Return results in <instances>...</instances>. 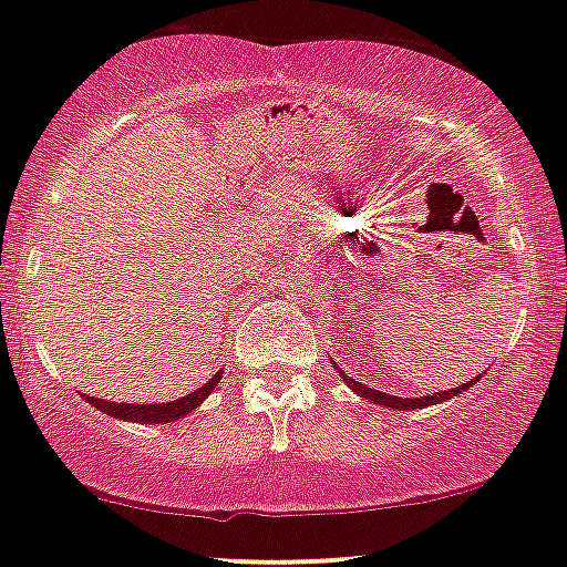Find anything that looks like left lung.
I'll return each mask as SVG.
<instances>
[{
	"instance_id": "8db88e82",
	"label": "left lung",
	"mask_w": 567,
	"mask_h": 567,
	"mask_svg": "<svg viewBox=\"0 0 567 567\" xmlns=\"http://www.w3.org/2000/svg\"><path fill=\"white\" fill-rule=\"evenodd\" d=\"M331 365H337V362L331 360ZM339 370V368H337ZM344 375V381L349 383V386H352L354 391H358V394H362L365 396V400H370V402H375V404H386V408H391V410H417V408H425V404H436V402H444V400H450V396H457L460 391H465V389H471L473 383H476V379H471L467 383H463V386H457V389H450V391H436V394H429V396H423V400H402V396H391V394H386V391H379V389H368L365 383H358L354 379H349L347 373H341Z\"/></svg>"
}]
</instances>
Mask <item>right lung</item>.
<instances>
[{
    "mask_svg": "<svg viewBox=\"0 0 567 567\" xmlns=\"http://www.w3.org/2000/svg\"><path fill=\"white\" fill-rule=\"evenodd\" d=\"M220 383V373H215L205 386H199L192 394L181 396L176 402H163V404H128V402H107L100 396H86L89 404H94L96 410L107 412V415L117 417V421H134V423H171L184 417L186 412L197 410L202 400L207 394H213V389Z\"/></svg>",
    "mask_w": 567,
    "mask_h": 567,
    "instance_id": "add662e5",
    "label": "right lung"
}]
</instances>
